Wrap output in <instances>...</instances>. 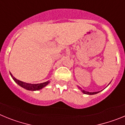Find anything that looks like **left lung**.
<instances>
[{
    "instance_id": "1",
    "label": "left lung",
    "mask_w": 125,
    "mask_h": 125,
    "mask_svg": "<svg viewBox=\"0 0 125 125\" xmlns=\"http://www.w3.org/2000/svg\"><path fill=\"white\" fill-rule=\"evenodd\" d=\"M81 91H82V92L84 94H90V95H91V94H94L98 93L100 92V91H98V92H88V91H84V90H83V89H81Z\"/></svg>"
}]
</instances>
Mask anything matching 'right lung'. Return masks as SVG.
Returning a JSON list of instances; mask_svg holds the SVG:
<instances>
[{
    "label": "right lung",
    "instance_id": "1",
    "mask_svg": "<svg viewBox=\"0 0 125 125\" xmlns=\"http://www.w3.org/2000/svg\"><path fill=\"white\" fill-rule=\"evenodd\" d=\"M10 76L12 78V79H14V81L17 84H18L19 86H21V87L24 88V89H27V90H30V91H36V90H39V89H42L44 87H45L46 85H47L49 83V81H46V82L42 83H39V84H30V83H24L21 81L18 80L15 77L12 76V74L11 73Z\"/></svg>",
    "mask_w": 125,
    "mask_h": 125
}]
</instances>
